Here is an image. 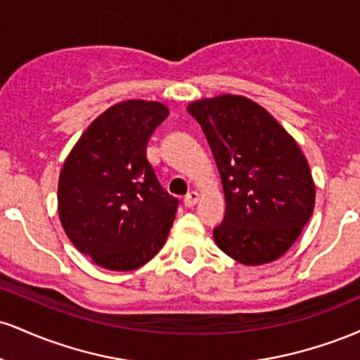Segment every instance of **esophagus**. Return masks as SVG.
<instances>
[{"label":"esophagus","instance_id":"esophagus-1","mask_svg":"<svg viewBox=\"0 0 360 360\" xmlns=\"http://www.w3.org/2000/svg\"><path fill=\"white\" fill-rule=\"evenodd\" d=\"M198 200H200V193H198V191H189L184 196V206L191 208V206H194V205L198 203Z\"/></svg>","mask_w":360,"mask_h":360}]
</instances>
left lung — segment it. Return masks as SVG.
<instances>
[{
	"label": "left lung",
	"instance_id": "1",
	"mask_svg": "<svg viewBox=\"0 0 360 360\" xmlns=\"http://www.w3.org/2000/svg\"><path fill=\"white\" fill-rule=\"evenodd\" d=\"M188 111L203 128L225 191L217 245L245 266L279 259L315 208V184L298 143L245 96L206 98Z\"/></svg>",
	"mask_w": 360,
	"mask_h": 360
}]
</instances>
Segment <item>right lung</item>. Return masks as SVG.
Returning a JSON list of instances; mask_svg holds the SVG:
<instances>
[{
  "mask_svg": "<svg viewBox=\"0 0 360 360\" xmlns=\"http://www.w3.org/2000/svg\"><path fill=\"white\" fill-rule=\"evenodd\" d=\"M167 115L157 101L117 103L86 128L62 167V229L105 269H137L167 240L179 201L147 159L148 139Z\"/></svg>",
  "mask_w": 360,
  "mask_h": 360,
  "instance_id": "1",
  "label": "right lung"
}]
</instances>
